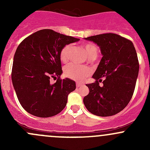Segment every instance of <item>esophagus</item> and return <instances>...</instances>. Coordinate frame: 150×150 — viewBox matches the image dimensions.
Segmentation results:
<instances>
[{
  "label": "esophagus",
  "mask_w": 150,
  "mask_h": 150,
  "mask_svg": "<svg viewBox=\"0 0 150 150\" xmlns=\"http://www.w3.org/2000/svg\"><path fill=\"white\" fill-rule=\"evenodd\" d=\"M83 86L82 84L78 83H76V87L77 88H80V87H81V86Z\"/></svg>",
  "instance_id": "esophagus-1"
}]
</instances>
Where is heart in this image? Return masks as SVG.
Listing matches in <instances>:
<instances>
[{
	"mask_svg": "<svg viewBox=\"0 0 150 150\" xmlns=\"http://www.w3.org/2000/svg\"><path fill=\"white\" fill-rule=\"evenodd\" d=\"M71 49L70 45H67L62 49L60 52V59L62 62L67 61L69 51ZM83 49L88 59L96 58L98 56V50L93 44L87 43L84 44ZM91 74V69L83 66H78L75 64H69L64 69V75L67 78L78 82H82Z\"/></svg>",
	"mask_w": 150,
	"mask_h": 150,
	"instance_id": "obj_1",
	"label": "heart"
}]
</instances>
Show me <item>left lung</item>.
Wrapping results in <instances>:
<instances>
[{
    "label": "left lung",
    "mask_w": 150,
    "mask_h": 150,
    "mask_svg": "<svg viewBox=\"0 0 150 150\" xmlns=\"http://www.w3.org/2000/svg\"><path fill=\"white\" fill-rule=\"evenodd\" d=\"M84 39L96 43L102 55L92 76L96 81L86 84L89 93L83 98L84 105L95 115H114L128 105L134 94L139 68L137 51L131 40L114 33Z\"/></svg>",
    "instance_id": "obj_1"
}]
</instances>
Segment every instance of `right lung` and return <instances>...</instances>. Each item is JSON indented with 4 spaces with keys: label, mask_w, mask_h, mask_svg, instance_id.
<instances>
[{
    "label": "right lung",
    "mask_w": 150,
    "mask_h": 150,
    "mask_svg": "<svg viewBox=\"0 0 150 150\" xmlns=\"http://www.w3.org/2000/svg\"><path fill=\"white\" fill-rule=\"evenodd\" d=\"M79 40L44 29L30 35L17 47L12 67V83L19 102L30 114L52 117L65 107L68 95L76 86L69 78H59L62 73L59 54L66 45ZM51 77L58 78L55 84L50 83Z\"/></svg>",
    "instance_id": "right-lung-1"
}]
</instances>
